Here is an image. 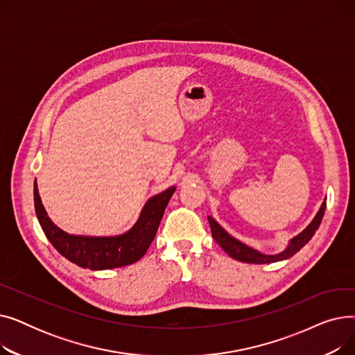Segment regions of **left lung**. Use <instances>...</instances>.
Listing matches in <instances>:
<instances>
[{
    "instance_id": "8db88e82",
    "label": "left lung",
    "mask_w": 355,
    "mask_h": 355,
    "mask_svg": "<svg viewBox=\"0 0 355 355\" xmlns=\"http://www.w3.org/2000/svg\"><path fill=\"white\" fill-rule=\"evenodd\" d=\"M325 207H327V202L324 201L321 209L318 210V213H316L313 220L306 226V229L304 232H301L297 236H295L293 239H291L286 249L281 253H277V254L260 253V252L249 248L248 245L241 243L240 240L234 239L225 229H223L211 216H209V223H210V229H211V234H213L214 240L217 241L218 246L223 250H225L230 257L239 260V262H245V263H254V265L273 263V262H279V260L289 259L291 256H293L296 252H300L308 243V241L312 239V236L315 234L316 230H318V227L321 225Z\"/></svg>"
}]
</instances>
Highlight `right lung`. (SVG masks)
Segmentation results:
<instances>
[{"label": "right lung", "instance_id": "1", "mask_svg": "<svg viewBox=\"0 0 355 355\" xmlns=\"http://www.w3.org/2000/svg\"><path fill=\"white\" fill-rule=\"evenodd\" d=\"M174 191L175 187H170L149 198L132 229L123 234L109 237L76 236L59 229L47 216L35 181L34 206L40 226L55 250L83 269L105 270L132 265L146 253Z\"/></svg>", "mask_w": 355, "mask_h": 355}]
</instances>
